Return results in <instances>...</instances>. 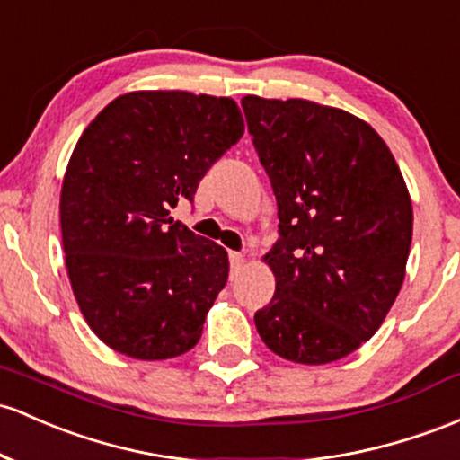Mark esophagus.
<instances>
[{"instance_id":"34e87169","label":"esophagus","mask_w":460,"mask_h":460,"mask_svg":"<svg viewBox=\"0 0 460 460\" xmlns=\"http://www.w3.org/2000/svg\"><path fill=\"white\" fill-rule=\"evenodd\" d=\"M229 261H231V270H238L242 264H244V255L242 253H229Z\"/></svg>"}]
</instances>
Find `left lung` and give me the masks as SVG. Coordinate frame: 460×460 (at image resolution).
I'll return each mask as SVG.
<instances>
[{
	"label": "left lung",
	"instance_id": "obj_1",
	"mask_svg": "<svg viewBox=\"0 0 460 460\" xmlns=\"http://www.w3.org/2000/svg\"><path fill=\"white\" fill-rule=\"evenodd\" d=\"M242 109L279 218L264 257L275 296L255 312L257 332L286 360H341L376 334L402 288L406 183L380 135L347 111L257 95Z\"/></svg>",
	"mask_w": 460,
	"mask_h": 460
}]
</instances>
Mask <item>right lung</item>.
I'll return each mask as SVG.
<instances>
[{
	"label": "right lung",
	"mask_w": 460,
	"mask_h": 460,
	"mask_svg": "<svg viewBox=\"0 0 460 460\" xmlns=\"http://www.w3.org/2000/svg\"><path fill=\"white\" fill-rule=\"evenodd\" d=\"M242 133L231 98L133 91L78 139L60 191L65 264L84 321L111 349L168 360L199 342L229 257L168 216Z\"/></svg>",
	"instance_id": "right-lung-1"
}]
</instances>
